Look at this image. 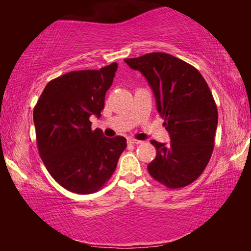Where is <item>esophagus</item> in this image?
<instances>
[{"mask_svg":"<svg viewBox=\"0 0 251 251\" xmlns=\"http://www.w3.org/2000/svg\"><path fill=\"white\" fill-rule=\"evenodd\" d=\"M128 142L130 144H132V145H138V144H142L143 142H140V140H137V139H129Z\"/></svg>","mask_w":251,"mask_h":251,"instance_id":"34e87169","label":"esophagus"}]
</instances>
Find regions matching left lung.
<instances>
[{
	"label": "left lung",
	"mask_w": 251,
	"mask_h": 251,
	"mask_svg": "<svg viewBox=\"0 0 251 251\" xmlns=\"http://www.w3.org/2000/svg\"><path fill=\"white\" fill-rule=\"evenodd\" d=\"M146 77L157 112L169 132L168 144L152 140L156 156L147 170L168 188H180L200 177L214 151L217 106L197 68L164 52L125 59Z\"/></svg>",
	"instance_id": "obj_1"
}]
</instances>
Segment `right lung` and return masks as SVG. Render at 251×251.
<instances>
[{
	"label": "right lung",
	"instance_id": "1",
	"mask_svg": "<svg viewBox=\"0 0 251 251\" xmlns=\"http://www.w3.org/2000/svg\"><path fill=\"white\" fill-rule=\"evenodd\" d=\"M116 70L118 64L112 63L99 71H74L53 78L34 107L41 159L53 179L73 193L100 190L126 147L125 137H105L100 129H91L89 120L100 116Z\"/></svg>",
	"mask_w": 251,
	"mask_h": 251
}]
</instances>
